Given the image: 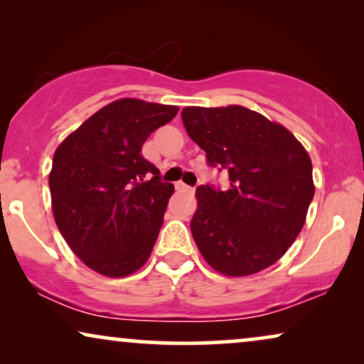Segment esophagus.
Wrapping results in <instances>:
<instances>
[{
  "label": "esophagus",
  "mask_w": 364,
  "mask_h": 364,
  "mask_svg": "<svg viewBox=\"0 0 364 364\" xmlns=\"http://www.w3.org/2000/svg\"><path fill=\"white\" fill-rule=\"evenodd\" d=\"M176 191L177 192H192L193 188L183 182H176Z\"/></svg>",
  "instance_id": "esophagus-1"
}]
</instances>
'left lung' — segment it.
I'll use <instances>...</instances> for the list:
<instances>
[{
  "label": "left lung",
  "mask_w": 364,
  "mask_h": 364,
  "mask_svg": "<svg viewBox=\"0 0 364 364\" xmlns=\"http://www.w3.org/2000/svg\"><path fill=\"white\" fill-rule=\"evenodd\" d=\"M188 137L207 164L227 171L225 191H196L192 237L212 268L245 277L285 255L305 223L315 196L311 159L282 124L242 106L186 107Z\"/></svg>",
  "instance_id": "8db88e82"
}]
</instances>
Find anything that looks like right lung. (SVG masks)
I'll return each mask as SVG.
<instances>
[{
    "label": "right lung",
    "instance_id": "obj_1",
    "mask_svg": "<svg viewBox=\"0 0 364 364\" xmlns=\"http://www.w3.org/2000/svg\"><path fill=\"white\" fill-rule=\"evenodd\" d=\"M176 106L119 99L56 149L49 173L53 213L71 250L94 272L121 278L149 260L173 186L141 154Z\"/></svg>",
    "mask_w": 364,
    "mask_h": 364
}]
</instances>
